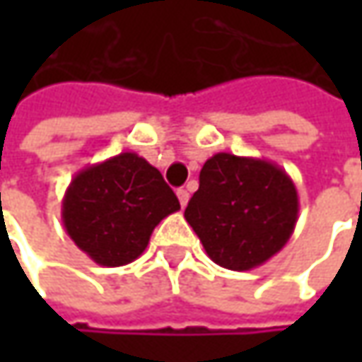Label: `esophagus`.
I'll list each match as a JSON object with an SVG mask.
<instances>
[{
  "label": "esophagus",
  "mask_w": 362,
  "mask_h": 362,
  "mask_svg": "<svg viewBox=\"0 0 362 362\" xmlns=\"http://www.w3.org/2000/svg\"><path fill=\"white\" fill-rule=\"evenodd\" d=\"M177 197H179V203H181V207H185L189 202V191L187 189H177Z\"/></svg>",
  "instance_id": "esophagus-1"
}]
</instances>
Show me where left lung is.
<instances>
[{"instance_id": "obj_1", "label": "left lung", "mask_w": 362, "mask_h": 362, "mask_svg": "<svg viewBox=\"0 0 362 362\" xmlns=\"http://www.w3.org/2000/svg\"><path fill=\"white\" fill-rule=\"evenodd\" d=\"M298 191L266 159L217 153L205 160L185 219L207 256L228 270H254L274 257L298 221Z\"/></svg>"}]
</instances>
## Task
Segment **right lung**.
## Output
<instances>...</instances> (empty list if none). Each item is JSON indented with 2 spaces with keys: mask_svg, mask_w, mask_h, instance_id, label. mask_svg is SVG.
<instances>
[{
  "mask_svg": "<svg viewBox=\"0 0 362 362\" xmlns=\"http://www.w3.org/2000/svg\"><path fill=\"white\" fill-rule=\"evenodd\" d=\"M179 209L159 169L136 153H120L74 175L64 193L62 221L92 262L119 268L141 256L160 219Z\"/></svg>",
  "mask_w": 362,
  "mask_h": 362,
  "instance_id": "obj_1",
  "label": "right lung"
}]
</instances>
